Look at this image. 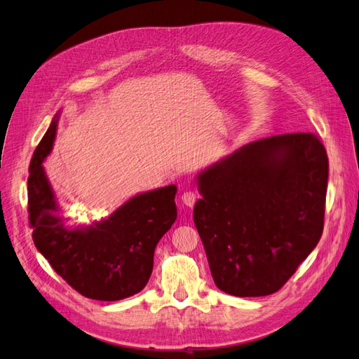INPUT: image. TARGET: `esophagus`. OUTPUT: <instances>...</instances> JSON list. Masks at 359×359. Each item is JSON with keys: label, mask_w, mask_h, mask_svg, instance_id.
<instances>
[{"label": "esophagus", "mask_w": 359, "mask_h": 359, "mask_svg": "<svg viewBox=\"0 0 359 359\" xmlns=\"http://www.w3.org/2000/svg\"><path fill=\"white\" fill-rule=\"evenodd\" d=\"M196 199H198V196H196V193H194V191H184L181 194L182 205L189 206V208H191V206L194 205V202H196Z\"/></svg>", "instance_id": "34e87169"}]
</instances>
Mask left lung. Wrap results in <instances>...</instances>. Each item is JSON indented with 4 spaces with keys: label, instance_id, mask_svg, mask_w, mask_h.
<instances>
[{
    "label": "left lung",
    "instance_id": "1",
    "mask_svg": "<svg viewBox=\"0 0 359 359\" xmlns=\"http://www.w3.org/2000/svg\"><path fill=\"white\" fill-rule=\"evenodd\" d=\"M193 219L215 286L266 297L293 276L323 231L328 157L313 133L255 140L201 170Z\"/></svg>",
    "mask_w": 359,
    "mask_h": 359
}]
</instances>
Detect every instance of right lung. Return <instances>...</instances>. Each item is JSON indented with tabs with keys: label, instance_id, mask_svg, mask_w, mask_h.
Segmentation results:
<instances>
[{
	"label": "right lung",
	"instance_id": "right-lung-1",
	"mask_svg": "<svg viewBox=\"0 0 359 359\" xmlns=\"http://www.w3.org/2000/svg\"><path fill=\"white\" fill-rule=\"evenodd\" d=\"M60 112L32 156L28 212L32 241L67 283L97 301H119L142 290L153 273L154 250L177 220V186L137 193L111 215L70 225L43 161L55 142Z\"/></svg>",
	"mask_w": 359,
	"mask_h": 359
}]
</instances>
